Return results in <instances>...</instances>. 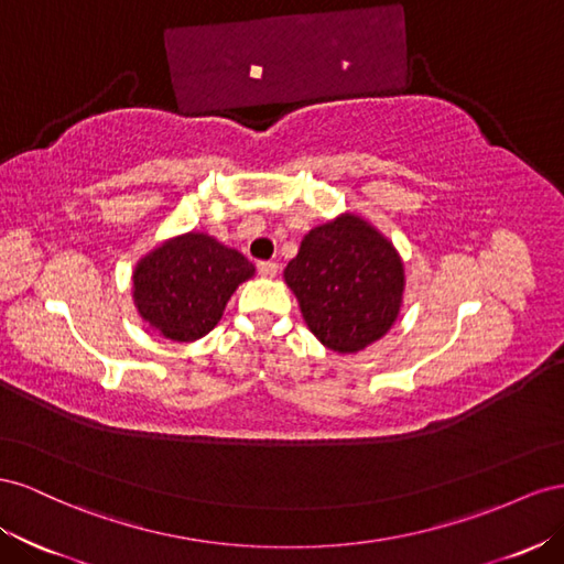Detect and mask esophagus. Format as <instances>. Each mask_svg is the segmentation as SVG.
<instances>
[{
	"instance_id": "1",
	"label": "esophagus",
	"mask_w": 564,
	"mask_h": 564,
	"mask_svg": "<svg viewBox=\"0 0 564 564\" xmlns=\"http://www.w3.org/2000/svg\"><path fill=\"white\" fill-rule=\"evenodd\" d=\"M257 271H260V276H264V279H273L279 273V264L276 262H260L257 264Z\"/></svg>"
}]
</instances>
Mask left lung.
I'll list each match as a JSON object with an SVG mask.
<instances>
[{
    "mask_svg": "<svg viewBox=\"0 0 564 564\" xmlns=\"http://www.w3.org/2000/svg\"><path fill=\"white\" fill-rule=\"evenodd\" d=\"M283 279L321 345L354 354L388 335L404 302V262L371 221L345 213L302 238Z\"/></svg>",
    "mask_w": 564,
    "mask_h": 564,
    "instance_id": "8db88e82",
    "label": "left lung"
}]
</instances>
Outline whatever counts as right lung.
I'll return each mask as SVG.
<instances>
[{
  "instance_id": "add662e5",
  "label": "right lung",
  "mask_w": 564,
  "mask_h": 564,
  "mask_svg": "<svg viewBox=\"0 0 564 564\" xmlns=\"http://www.w3.org/2000/svg\"><path fill=\"white\" fill-rule=\"evenodd\" d=\"M252 276L254 267L238 250L188 231L141 257L132 273V297L158 335L193 343L219 324L236 288Z\"/></svg>"
}]
</instances>
